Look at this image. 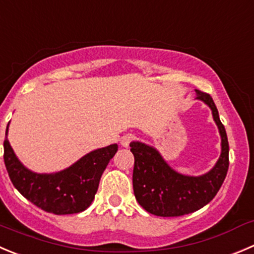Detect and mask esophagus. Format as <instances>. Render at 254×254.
<instances>
[{"mask_svg":"<svg viewBox=\"0 0 254 254\" xmlns=\"http://www.w3.org/2000/svg\"><path fill=\"white\" fill-rule=\"evenodd\" d=\"M135 139V136L132 134H127L124 135V136H122V139H120V144L123 145V146H129L130 142L132 141V140Z\"/></svg>","mask_w":254,"mask_h":254,"instance_id":"34e87169","label":"esophagus"}]
</instances>
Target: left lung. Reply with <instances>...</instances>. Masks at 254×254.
Masks as SVG:
<instances>
[{"mask_svg":"<svg viewBox=\"0 0 254 254\" xmlns=\"http://www.w3.org/2000/svg\"><path fill=\"white\" fill-rule=\"evenodd\" d=\"M196 99L212 112L221 136V155L215 166L200 176L177 172L151 145L130 142L134 154L132 187L139 205L147 212L161 217H177L192 213L207 205L218 192L228 171V140L218 110L207 93L196 89Z\"/></svg>","mask_w":254,"mask_h":254,"instance_id":"8db88e82","label":"left lung"}]
</instances>
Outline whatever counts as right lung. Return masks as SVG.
Returning <instances> with one entry per match:
<instances>
[{"mask_svg": "<svg viewBox=\"0 0 254 254\" xmlns=\"http://www.w3.org/2000/svg\"><path fill=\"white\" fill-rule=\"evenodd\" d=\"M8 125L3 142L4 165L21 195L54 215H72L87 210L94 200L103 172L118 151V144L93 150L64 170L38 174L27 169L16 156L7 139Z\"/></svg>", "mask_w": 254, "mask_h": 254, "instance_id": "1", "label": "right lung"}]
</instances>
